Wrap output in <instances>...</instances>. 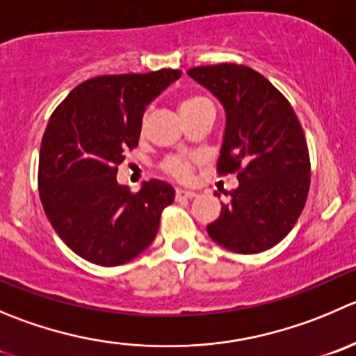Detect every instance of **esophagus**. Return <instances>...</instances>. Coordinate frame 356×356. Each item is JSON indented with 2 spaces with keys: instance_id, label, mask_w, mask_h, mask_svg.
<instances>
[{
  "instance_id": "obj_1",
  "label": "esophagus",
  "mask_w": 356,
  "mask_h": 356,
  "mask_svg": "<svg viewBox=\"0 0 356 356\" xmlns=\"http://www.w3.org/2000/svg\"><path fill=\"white\" fill-rule=\"evenodd\" d=\"M196 193L195 191H188V189H177L175 191V198L182 200V198H195Z\"/></svg>"
}]
</instances>
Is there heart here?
Here are the masks:
<instances>
[{"mask_svg": "<svg viewBox=\"0 0 356 356\" xmlns=\"http://www.w3.org/2000/svg\"><path fill=\"white\" fill-rule=\"evenodd\" d=\"M209 102H210L209 99L202 97V95H189V97L182 99L181 101V104H179V111H181V115H186V113L193 111V109L200 108V106L203 104H209ZM163 168L165 172H168V174L174 175V177L186 181V179L191 177L193 165L188 156H172L165 161Z\"/></svg>", "mask_w": 356, "mask_h": 356, "instance_id": "obj_1", "label": "heart"}]
</instances>
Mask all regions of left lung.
<instances>
[{
    "mask_svg": "<svg viewBox=\"0 0 356 356\" xmlns=\"http://www.w3.org/2000/svg\"><path fill=\"white\" fill-rule=\"evenodd\" d=\"M188 74L222 104L217 170L238 174V188L207 233L236 254L268 250L287 236L308 198L312 168L301 123L287 99L247 65H200Z\"/></svg>",
    "mask_w": 356,
    "mask_h": 356,
    "instance_id": "left-lung-1",
    "label": "left lung"
}]
</instances>
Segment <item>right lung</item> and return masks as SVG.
<instances>
[{"instance_id":"obj_1","label":"right lung","mask_w":356,"mask_h":356,"mask_svg":"<svg viewBox=\"0 0 356 356\" xmlns=\"http://www.w3.org/2000/svg\"><path fill=\"white\" fill-rule=\"evenodd\" d=\"M181 74L160 69L86 79L48 120L38 168L40 198L60 240L85 261L125 264L153 243L174 188L151 179L132 193L116 174L125 151L139 144L146 106Z\"/></svg>"}]
</instances>
